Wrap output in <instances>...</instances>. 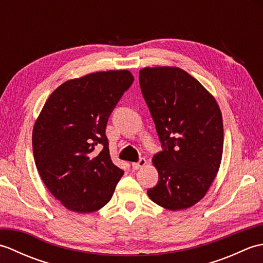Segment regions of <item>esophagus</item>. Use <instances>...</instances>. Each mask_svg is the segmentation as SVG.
I'll return each mask as SVG.
<instances>
[{"label": "esophagus", "instance_id": "1", "mask_svg": "<svg viewBox=\"0 0 263 263\" xmlns=\"http://www.w3.org/2000/svg\"><path fill=\"white\" fill-rule=\"evenodd\" d=\"M146 164H147V160L144 158H140V159H139V161H137V163H132V168L133 170H139V168H141V167H143Z\"/></svg>", "mask_w": 263, "mask_h": 263}]
</instances>
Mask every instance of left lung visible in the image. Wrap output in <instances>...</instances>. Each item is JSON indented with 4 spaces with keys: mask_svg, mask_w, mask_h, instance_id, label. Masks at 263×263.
<instances>
[{
    "mask_svg": "<svg viewBox=\"0 0 263 263\" xmlns=\"http://www.w3.org/2000/svg\"><path fill=\"white\" fill-rule=\"evenodd\" d=\"M139 81L163 148L153 158L159 181L147 193L166 209H186L204 197L219 170L224 146L220 108L182 69L144 68Z\"/></svg>",
    "mask_w": 263,
    "mask_h": 263,
    "instance_id": "left-lung-1",
    "label": "left lung"
}]
</instances>
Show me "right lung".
Returning <instances> with one entry per match:
<instances>
[{"mask_svg":"<svg viewBox=\"0 0 263 263\" xmlns=\"http://www.w3.org/2000/svg\"><path fill=\"white\" fill-rule=\"evenodd\" d=\"M135 78L126 70L64 82L46 100L32 130L39 175L66 209L86 214L110 200L124 174L109 156L106 125Z\"/></svg>","mask_w":263,"mask_h":263,"instance_id":"1","label":"right lung"}]
</instances>
